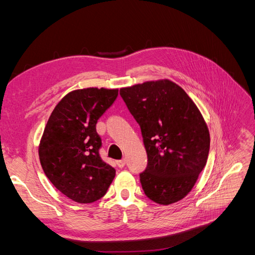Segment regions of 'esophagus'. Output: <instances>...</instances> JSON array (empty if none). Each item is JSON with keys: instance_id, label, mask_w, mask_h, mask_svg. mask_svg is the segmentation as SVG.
Returning a JSON list of instances; mask_svg holds the SVG:
<instances>
[{"instance_id": "esophagus-1", "label": "esophagus", "mask_w": 255, "mask_h": 255, "mask_svg": "<svg viewBox=\"0 0 255 255\" xmlns=\"http://www.w3.org/2000/svg\"><path fill=\"white\" fill-rule=\"evenodd\" d=\"M117 165L119 168H123L126 166V159H122V160H118L117 161Z\"/></svg>"}]
</instances>
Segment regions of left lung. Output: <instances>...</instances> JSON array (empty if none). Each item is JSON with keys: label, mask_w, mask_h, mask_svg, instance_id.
<instances>
[{"label": "left lung", "mask_w": 255, "mask_h": 255, "mask_svg": "<svg viewBox=\"0 0 255 255\" xmlns=\"http://www.w3.org/2000/svg\"><path fill=\"white\" fill-rule=\"evenodd\" d=\"M140 127L148 166L140 173L144 194L155 203L180 201L194 188L206 165L210 132L198 106L170 80L120 88Z\"/></svg>", "instance_id": "8db88e82"}]
</instances>
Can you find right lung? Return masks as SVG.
<instances>
[{
  "label": "right lung",
  "mask_w": 255,
  "mask_h": 255,
  "mask_svg": "<svg viewBox=\"0 0 255 255\" xmlns=\"http://www.w3.org/2000/svg\"><path fill=\"white\" fill-rule=\"evenodd\" d=\"M118 89L72 90L52 112L40 139V164L51 183L78 203H92L109 189L116 170L99 155L98 119L114 103Z\"/></svg>",
  "instance_id": "add662e5"
}]
</instances>
